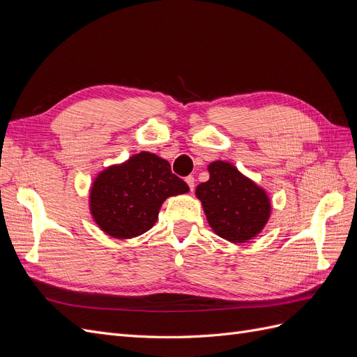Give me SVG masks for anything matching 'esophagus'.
Instances as JSON below:
<instances>
[{"instance_id": "34e87169", "label": "esophagus", "mask_w": 357, "mask_h": 357, "mask_svg": "<svg viewBox=\"0 0 357 357\" xmlns=\"http://www.w3.org/2000/svg\"><path fill=\"white\" fill-rule=\"evenodd\" d=\"M186 183H188V186H189V189H190V192L195 189V177L193 176H188L186 177Z\"/></svg>"}]
</instances>
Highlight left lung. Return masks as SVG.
I'll return each instance as SVG.
<instances>
[{"label": "left lung", "instance_id": "left-lung-1", "mask_svg": "<svg viewBox=\"0 0 357 357\" xmlns=\"http://www.w3.org/2000/svg\"><path fill=\"white\" fill-rule=\"evenodd\" d=\"M210 178L197 188L213 231L231 243H245L264 229L271 204L264 189L228 162H213Z\"/></svg>", "mask_w": 357, "mask_h": 357}]
</instances>
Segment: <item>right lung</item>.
Segmentation results:
<instances>
[{
  "label": "right lung",
  "instance_id": "add662e5",
  "mask_svg": "<svg viewBox=\"0 0 357 357\" xmlns=\"http://www.w3.org/2000/svg\"><path fill=\"white\" fill-rule=\"evenodd\" d=\"M189 190L172 174L168 160L142 152L96 177L91 211L100 228L114 238H134L147 232L168 197Z\"/></svg>",
  "mask_w": 357,
  "mask_h": 357
}]
</instances>
